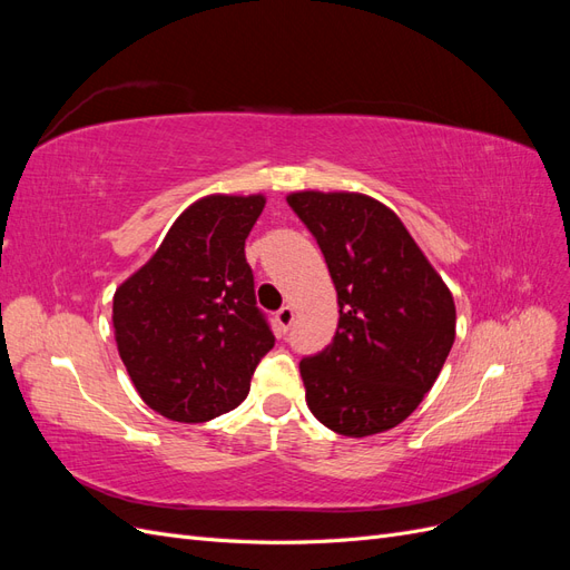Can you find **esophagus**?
Returning <instances> with one entry per match:
<instances>
[{"label": "esophagus", "instance_id": "esophagus-1", "mask_svg": "<svg viewBox=\"0 0 570 570\" xmlns=\"http://www.w3.org/2000/svg\"><path fill=\"white\" fill-rule=\"evenodd\" d=\"M275 321H278V327L283 333H287L289 331V325H292V321H295V308L292 306H283L278 314H275Z\"/></svg>", "mask_w": 570, "mask_h": 570}]
</instances>
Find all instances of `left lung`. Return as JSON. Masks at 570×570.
<instances>
[{
  "mask_svg": "<svg viewBox=\"0 0 570 570\" xmlns=\"http://www.w3.org/2000/svg\"><path fill=\"white\" fill-rule=\"evenodd\" d=\"M337 289L333 342L299 361L306 404L347 438L385 433L435 385L456 337L450 287L390 206L361 193H289Z\"/></svg>",
  "mask_w": 570,
  "mask_h": 570,
  "instance_id": "left-lung-1",
  "label": "left lung"
}]
</instances>
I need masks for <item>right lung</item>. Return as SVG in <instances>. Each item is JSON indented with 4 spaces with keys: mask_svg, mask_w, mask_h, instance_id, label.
Segmentation results:
<instances>
[{
    "mask_svg": "<svg viewBox=\"0 0 570 570\" xmlns=\"http://www.w3.org/2000/svg\"><path fill=\"white\" fill-rule=\"evenodd\" d=\"M264 195L189 204L145 266L114 295V337L142 402L178 423H204L249 392L273 333L256 308L245 239Z\"/></svg>",
    "mask_w": 570,
    "mask_h": 570,
    "instance_id": "1",
    "label": "right lung"
}]
</instances>
